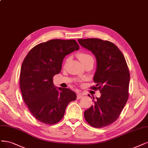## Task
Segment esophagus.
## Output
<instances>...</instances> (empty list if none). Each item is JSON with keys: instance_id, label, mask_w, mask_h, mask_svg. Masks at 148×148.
Here are the masks:
<instances>
[{"instance_id": "34e87169", "label": "esophagus", "mask_w": 148, "mask_h": 148, "mask_svg": "<svg viewBox=\"0 0 148 148\" xmlns=\"http://www.w3.org/2000/svg\"><path fill=\"white\" fill-rule=\"evenodd\" d=\"M83 97V95L81 93H78L77 94V99H80Z\"/></svg>"}]
</instances>
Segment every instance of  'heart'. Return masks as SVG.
<instances>
[{
  "mask_svg": "<svg viewBox=\"0 0 148 148\" xmlns=\"http://www.w3.org/2000/svg\"><path fill=\"white\" fill-rule=\"evenodd\" d=\"M77 58L83 64L87 62V61H88L89 60H90V59H93L91 55H90L88 53L84 52V51L78 53L77 54Z\"/></svg>",
  "mask_w": 148,
  "mask_h": 148,
  "instance_id": "b5f03b06",
  "label": "heart"
}]
</instances>
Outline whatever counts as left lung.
I'll list each match as a JSON object with an SVG mask.
<instances>
[{"instance_id":"obj_1","label":"left lung","mask_w":148,"mask_h":148,"mask_svg":"<svg viewBox=\"0 0 148 148\" xmlns=\"http://www.w3.org/2000/svg\"><path fill=\"white\" fill-rule=\"evenodd\" d=\"M78 41L95 55L96 85L90 89L101 93L100 98H93L94 104L84 111V118L95 128L106 127L118 119L129 99V67L123 54L114 43L99 38Z\"/></svg>"}]
</instances>
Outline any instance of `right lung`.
Masks as SVG:
<instances>
[{
    "instance_id": "1",
    "label": "right lung",
    "mask_w": 148,
    "mask_h": 148,
    "mask_svg": "<svg viewBox=\"0 0 148 148\" xmlns=\"http://www.w3.org/2000/svg\"><path fill=\"white\" fill-rule=\"evenodd\" d=\"M79 48L75 40L53 39L35 46L23 60L19 76L23 99L34 118L42 123H58L68 104L76 99L73 90L56 88L53 77L60 72L65 56Z\"/></svg>"
}]
</instances>
